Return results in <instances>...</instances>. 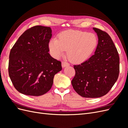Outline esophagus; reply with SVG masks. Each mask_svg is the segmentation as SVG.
I'll use <instances>...</instances> for the list:
<instances>
[{"instance_id": "esophagus-1", "label": "esophagus", "mask_w": 128, "mask_h": 128, "mask_svg": "<svg viewBox=\"0 0 128 128\" xmlns=\"http://www.w3.org/2000/svg\"><path fill=\"white\" fill-rule=\"evenodd\" d=\"M69 65V64L68 62H66V61L62 62V67L63 68L67 67V66H68Z\"/></svg>"}]
</instances>
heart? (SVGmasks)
<instances>
[{
	"label": "heart",
	"instance_id": "1",
	"mask_svg": "<svg viewBox=\"0 0 128 128\" xmlns=\"http://www.w3.org/2000/svg\"><path fill=\"white\" fill-rule=\"evenodd\" d=\"M98 40L96 34L84 31L67 30L59 35V39L50 40L48 48L51 55L58 59L68 50L67 54L74 64H82L88 60L97 48Z\"/></svg>",
	"mask_w": 128,
	"mask_h": 128
}]
</instances>
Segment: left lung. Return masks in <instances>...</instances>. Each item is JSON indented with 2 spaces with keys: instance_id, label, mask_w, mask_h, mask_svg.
<instances>
[{
  "instance_id": "1",
  "label": "left lung",
  "mask_w": 128,
  "mask_h": 128,
  "mask_svg": "<svg viewBox=\"0 0 128 128\" xmlns=\"http://www.w3.org/2000/svg\"><path fill=\"white\" fill-rule=\"evenodd\" d=\"M98 38L94 54L86 61L74 65L75 76L72 80L75 91L85 98H99L106 94L118 78L120 58L107 33L93 28Z\"/></svg>"
}]
</instances>
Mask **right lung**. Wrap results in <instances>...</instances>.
Instances as JSON below:
<instances>
[{"label": "right lung", "mask_w": 128, "mask_h": 128, "mask_svg": "<svg viewBox=\"0 0 128 128\" xmlns=\"http://www.w3.org/2000/svg\"><path fill=\"white\" fill-rule=\"evenodd\" d=\"M51 28L32 27L23 33L12 48L8 73L14 86L21 94L40 96L48 92L61 62L48 53Z\"/></svg>", "instance_id": "1"}]
</instances>
